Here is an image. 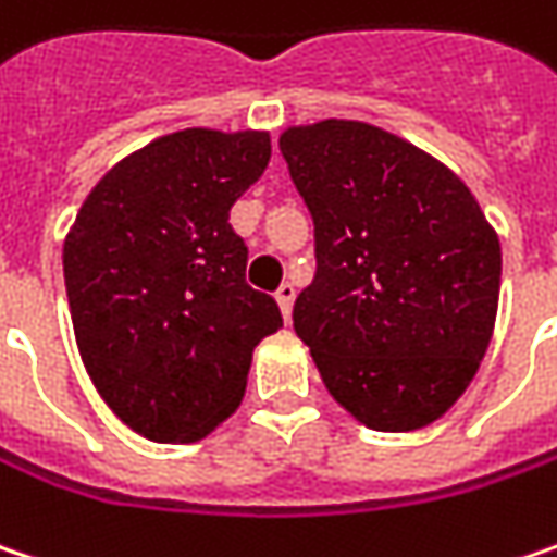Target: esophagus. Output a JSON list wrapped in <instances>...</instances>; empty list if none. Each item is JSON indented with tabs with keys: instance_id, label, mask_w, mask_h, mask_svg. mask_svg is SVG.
<instances>
[{
	"instance_id": "esophagus-1",
	"label": "esophagus",
	"mask_w": 557,
	"mask_h": 557,
	"mask_svg": "<svg viewBox=\"0 0 557 557\" xmlns=\"http://www.w3.org/2000/svg\"><path fill=\"white\" fill-rule=\"evenodd\" d=\"M294 294H297V292H294L292 282H282V285H278V292H275V300H278V307H282V317H285V320L292 317Z\"/></svg>"
}]
</instances>
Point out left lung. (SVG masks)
I'll use <instances>...</instances> for the list:
<instances>
[{"label":"left lung","instance_id":"8db88e82","mask_svg":"<svg viewBox=\"0 0 557 557\" xmlns=\"http://www.w3.org/2000/svg\"><path fill=\"white\" fill-rule=\"evenodd\" d=\"M278 147L313 215L294 329L325 388L370 430L430 426L488 348L498 235L451 169L382 127L329 119Z\"/></svg>","mask_w":557,"mask_h":557}]
</instances>
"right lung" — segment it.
Masks as SVG:
<instances>
[{
    "instance_id": "1",
    "label": "right lung",
    "mask_w": 557,
    "mask_h": 557,
    "mask_svg": "<svg viewBox=\"0 0 557 557\" xmlns=\"http://www.w3.org/2000/svg\"><path fill=\"white\" fill-rule=\"evenodd\" d=\"M263 131L187 127L122 159L65 240L74 338L102 401L153 442H197L235 410L253 348L282 329L247 285L228 222L269 165Z\"/></svg>"
}]
</instances>
